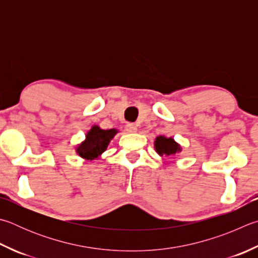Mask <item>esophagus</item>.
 <instances>
[{"mask_svg":"<svg viewBox=\"0 0 258 258\" xmlns=\"http://www.w3.org/2000/svg\"><path fill=\"white\" fill-rule=\"evenodd\" d=\"M125 130L127 133H135V132H138V126L135 124L130 123L125 126Z\"/></svg>","mask_w":258,"mask_h":258,"instance_id":"34e87169","label":"esophagus"}]
</instances>
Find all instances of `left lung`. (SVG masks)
I'll list each match as a JSON object with an SVG mask.
<instances>
[{"mask_svg":"<svg viewBox=\"0 0 258 258\" xmlns=\"http://www.w3.org/2000/svg\"><path fill=\"white\" fill-rule=\"evenodd\" d=\"M154 149L159 156H174L181 151V147L172 138H166L159 135L154 140Z\"/></svg>","mask_w":258,"mask_h":258,"instance_id":"obj_1","label":"left lung"}]
</instances>
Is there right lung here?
Returning a JSON list of instances; mask_svg holds the SVG:
<instances>
[{
    "label": "right lung",
    "instance_id": "1",
    "mask_svg": "<svg viewBox=\"0 0 258 258\" xmlns=\"http://www.w3.org/2000/svg\"><path fill=\"white\" fill-rule=\"evenodd\" d=\"M117 132L118 131L115 128L102 130L98 125H93L86 134V140L77 145L76 152L86 161L98 160Z\"/></svg>",
    "mask_w": 258,
    "mask_h": 258
}]
</instances>
